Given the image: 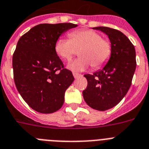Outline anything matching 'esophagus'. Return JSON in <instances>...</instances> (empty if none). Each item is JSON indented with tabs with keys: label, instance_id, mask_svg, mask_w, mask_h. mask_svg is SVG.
<instances>
[{
	"label": "esophagus",
	"instance_id": "1",
	"mask_svg": "<svg viewBox=\"0 0 149 149\" xmlns=\"http://www.w3.org/2000/svg\"><path fill=\"white\" fill-rule=\"evenodd\" d=\"M72 75H73V77H74V78H78V77H82V74H79V73H77V72H73L72 73Z\"/></svg>",
	"mask_w": 149,
	"mask_h": 149
}]
</instances>
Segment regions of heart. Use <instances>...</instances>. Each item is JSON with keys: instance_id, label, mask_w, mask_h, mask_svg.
<instances>
[{"instance_id": "b5f03b06", "label": "heart", "mask_w": 149, "mask_h": 149, "mask_svg": "<svg viewBox=\"0 0 149 149\" xmlns=\"http://www.w3.org/2000/svg\"><path fill=\"white\" fill-rule=\"evenodd\" d=\"M79 49L80 57L68 65L69 68L75 72L85 70L91 65L95 69L103 67L112 54L111 42L92 29L73 31L69 34V39L60 37L54 45L57 55L67 61H70Z\"/></svg>"}]
</instances>
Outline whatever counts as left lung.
<instances>
[{
  "mask_svg": "<svg viewBox=\"0 0 149 149\" xmlns=\"http://www.w3.org/2000/svg\"><path fill=\"white\" fill-rule=\"evenodd\" d=\"M94 29L108 36L112 54L102 70L84 75L88 85L82 95L89 107L104 111L117 105L128 92L136 70V51L130 39L119 30L104 26Z\"/></svg>",
  "mask_w": 149,
  "mask_h": 149,
  "instance_id": "1",
  "label": "left lung"
}]
</instances>
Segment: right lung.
Listing matches in <instances>:
<instances>
[{"label": "right lung", "mask_w": 149, "mask_h": 149, "mask_svg": "<svg viewBox=\"0 0 149 149\" xmlns=\"http://www.w3.org/2000/svg\"><path fill=\"white\" fill-rule=\"evenodd\" d=\"M72 23H43L34 26L19 39L13 55V79L28 105L42 113L58 111L64 94L74 81L64 68L54 45L61 34L77 27Z\"/></svg>", "instance_id": "add662e5"}]
</instances>
